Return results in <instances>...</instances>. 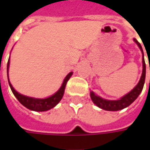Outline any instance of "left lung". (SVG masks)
Listing matches in <instances>:
<instances>
[{"instance_id":"left-lung-1","label":"left lung","mask_w":150,"mask_h":150,"mask_svg":"<svg viewBox=\"0 0 150 150\" xmlns=\"http://www.w3.org/2000/svg\"><path fill=\"white\" fill-rule=\"evenodd\" d=\"M134 42H135L138 47H139V49L142 52V62H143V71H142L141 78L139 79L138 84L133 89L130 91L129 93H128L127 94L123 96L121 98H119L118 100H108L101 98L100 96H98L95 94L93 91L90 92V97L91 99L93 102V103L97 105L98 108H100L103 110L107 111H118L121 109H124L125 108L129 107L135 100L136 98L139 97V95L141 93L143 88H144V84L145 81V74H146V66H145V62H144V52L142 49V47L140 43L136 40L135 38H134Z\"/></svg>"}]
</instances>
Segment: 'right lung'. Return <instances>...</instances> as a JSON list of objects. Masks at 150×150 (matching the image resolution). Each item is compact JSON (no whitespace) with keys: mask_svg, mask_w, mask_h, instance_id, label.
<instances>
[{"mask_svg":"<svg viewBox=\"0 0 150 150\" xmlns=\"http://www.w3.org/2000/svg\"><path fill=\"white\" fill-rule=\"evenodd\" d=\"M9 67H10V58H9L8 62H7V78H8V83L9 85H10V88L12 91L13 94L23 106L26 107V108H28L30 110L36 111V112H45V111L50 110L51 108H54L60 102L61 99L63 97V94H64L67 83L69 80V78H71L72 73H73L72 72H71L67 75L66 78H64V80L62 82V84L60 87V88L57 90L54 94L51 95L48 98H32V97H28V96L21 94L17 91L15 90L11 83H10V80H9Z\"/></svg>","mask_w":150,"mask_h":150,"instance_id":"obj_1","label":"right lung"}]
</instances>
